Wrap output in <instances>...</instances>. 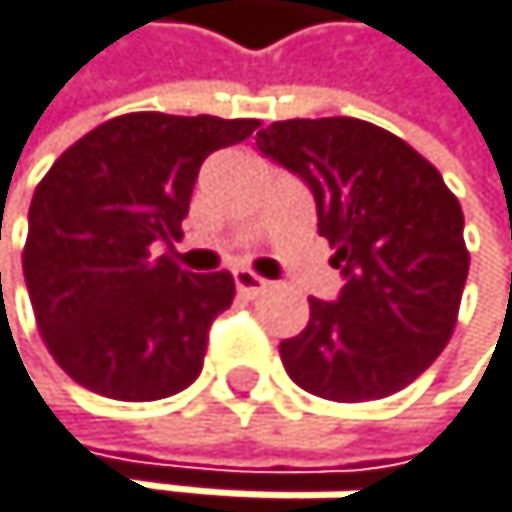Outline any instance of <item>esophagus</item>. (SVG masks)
<instances>
[{
    "label": "esophagus",
    "instance_id": "obj_1",
    "mask_svg": "<svg viewBox=\"0 0 512 512\" xmlns=\"http://www.w3.org/2000/svg\"><path fill=\"white\" fill-rule=\"evenodd\" d=\"M270 283L264 277H258V273L251 270H235V289H239L242 295H248V299H254V295H261Z\"/></svg>",
    "mask_w": 512,
    "mask_h": 512
}]
</instances>
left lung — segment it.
<instances>
[{
	"mask_svg": "<svg viewBox=\"0 0 512 512\" xmlns=\"http://www.w3.org/2000/svg\"><path fill=\"white\" fill-rule=\"evenodd\" d=\"M264 157L302 176L346 286L311 302L280 343L302 390L368 403L409 387L450 343L469 277L463 207L422 153L362 119H286L258 131Z\"/></svg>",
	"mask_w": 512,
	"mask_h": 512,
	"instance_id": "8db88e82",
	"label": "left lung"
}]
</instances>
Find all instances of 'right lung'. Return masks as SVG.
Listing matches in <instances>:
<instances>
[{
  "label": "right lung",
  "mask_w": 512,
  "mask_h": 512,
  "mask_svg": "<svg viewBox=\"0 0 512 512\" xmlns=\"http://www.w3.org/2000/svg\"><path fill=\"white\" fill-rule=\"evenodd\" d=\"M258 119L128 112L71 144L27 213L24 280L59 368L109 400L150 403L201 374L207 333L232 305V273H188L160 242L182 235L213 150Z\"/></svg>",
  "instance_id": "obj_1"
}]
</instances>
